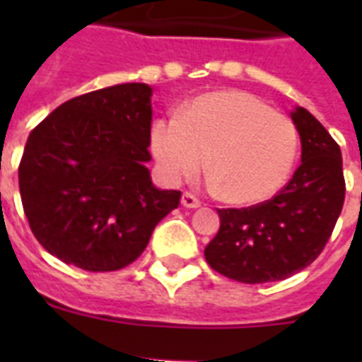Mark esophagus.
<instances>
[{"label": "esophagus", "instance_id": "1", "mask_svg": "<svg viewBox=\"0 0 362 362\" xmlns=\"http://www.w3.org/2000/svg\"><path fill=\"white\" fill-rule=\"evenodd\" d=\"M182 204H184L186 209H197V206H201V201H199L193 193L186 192L182 193Z\"/></svg>", "mask_w": 362, "mask_h": 362}]
</instances>
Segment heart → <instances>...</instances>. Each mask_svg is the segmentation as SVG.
Masks as SVG:
<instances>
[{"mask_svg":"<svg viewBox=\"0 0 362 362\" xmlns=\"http://www.w3.org/2000/svg\"><path fill=\"white\" fill-rule=\"evenodd\" d=\"M150 148L159 175L178 184L204 163L210 184L229 203L252 204L272 197L291 173L298 131L289 116L240 90L197 95L178 116L152 125Z\"/></svg>","mask_w":362,"mask_h":362,"instance_id":"b5f03b06","label":"heart"}]
</instances>
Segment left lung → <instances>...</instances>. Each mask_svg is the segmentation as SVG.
I'll return each instance as SVG.
<instances>
[{
  "mask_svg": "<svg viewBox=\"0 0 362 362\" xmlns=\"http://www.w3.org/2000/svg\"><path fill=\"white\" fill-rule=\"evenodd\" d=\"M291 118L303 144V163L291 180L269 201L218 209L220 231L204 247V259L226 278L267 284L300 272L323 252L342 212L340 146L303 107Z\"/></svg>",
  "mask_w": 362,
  "mask_h": 362,
  "instance_id": "1",
  "label": "left lung"
}]
</instances>
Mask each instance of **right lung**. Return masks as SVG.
Masks as SVG:
<instances>
[{
  "instance_id": "add662e5",
  "label": "right lung",
  "mask_w": 362,
  "mask_h": 362,
  "mask_svg": "<svg viewBox=\"0 0 362 362\" xmlns=\"http://www.w3.org/2000/svg\"><path fill=\"white\" fill-rule=\"evenodd\" d=\"M152 88L139 82L84 93L31 131L18 186L31 233L64 263L120 270L146 247L182 193L152 186Z\"/></svg>"
}]
</instances>
